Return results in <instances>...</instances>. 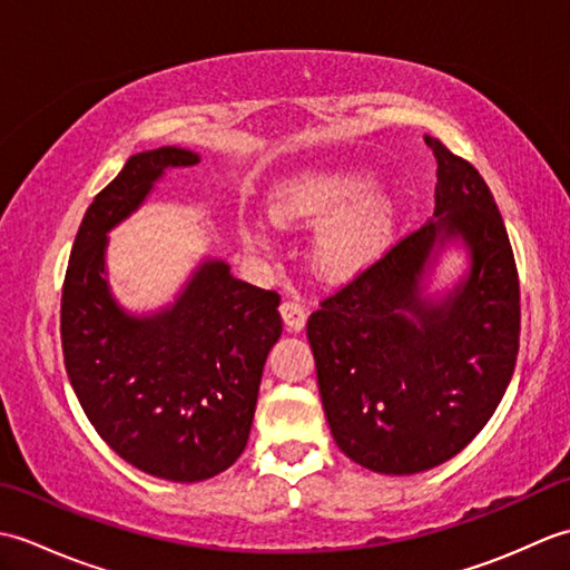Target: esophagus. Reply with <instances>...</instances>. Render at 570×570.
Masks as SVG:
<instances>
[{
  "mask_svg": "<svg viewBox=\"0 0 570 570\" xmlns=\"http://www.w3.org/2000/svg\"><path fill=\"white\" fill-rule=\"evenodd\" d=\"M278 311H282V318L288 325V331H301L306 325L308 313L298 298H286L284 304L278 306Z\"/></svg>",
  "mask_w": 570,
  "mask_h": 570,
  "instance_id": "34e87169",
  "label": "esophagus"
}]
</instances>
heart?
Listing matches in <instances>:
<instances>
[{
    "label": "heart",
    "instance_id": "b5f03b06",
    "mask_svg": "<svg viewBox=\"0 0 570 570\" xmlns=\"http://www.w3.org/2000/svg\"><path fill=\"white\" fill-rule=\"evenodd\" d=\"M365 171H311L276 188L272 215L282 225L318 223L316 264L331 276L355 274L384 249L392 233V200L370 190Z\"/></svg>",
    "mask_w": 570,
    "mask_h": 570
}]
</instances>
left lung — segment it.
<instances>
[{
  "instance_id": "obj_1",
  "label": "left lung",
  "mask_w": 570,
  "mask_h": 570,
  "mask_svg": "<svg viewBox=\"0 0 570 570\" xmlns=\"http://www.w3.org/2000/svg\"><path fill=\"white\" fill-rule=\"evenodd\" d=\"M423 139L439 161L435 220L325 296L306 325L337 448L384 475L463 451L502 402L519 353V276L498 205L475 166ZM448 236L469 245L471 274L433 305L420 276Z\"/></svg>"
}]
</instances>
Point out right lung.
<instances>
[{"instance_id": "add662e5", "label": "right lung", "mask_w": 570, "mask_h": 570, "mask_svg": "<svg viewBox=\"0 0 570 570\" xmlns=\"http://www.w3.org/2000/svg\"><path fill=\"white\" fill-rule=\"evenodd\" d=\"M198 154L161 147L131 156L85 213L72 242L60 343L78 402L100 439L154 478L208 480L242 455L264 360L282 335L276 292L205 262L171 308L135 318L107 288V229L139 208L166 168Z\"/></svg>"}]
</instances>
